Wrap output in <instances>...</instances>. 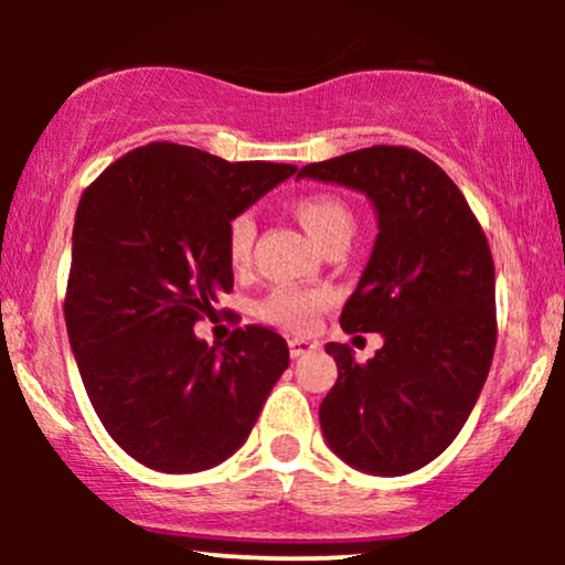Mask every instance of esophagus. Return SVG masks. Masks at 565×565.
<instances>
[{"instance_id": "esophagus-1", "label": "esophagus", "mask_w": 565, "mask_h": 565, "mask_svg": "<svg viewBox=\"0 0 565 565\" xmlns=\"http://www.w3.org/2000/svg\"><path fill=\"white\" fill-rule=\"evenodd\" d=\"M316 350V342L310 340H302V337H295V340H289V353L291 359H300V355H308Z\"/></svg>"}]
</instances>
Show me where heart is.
I'll list each match as a JSON object with an SVG mask.
<instances>
[{"label": "heart", "mask_w": 565, "mask_h": 565, "mask_svg": "<svg viewBox=\"0 0 565 565\" xmlns=\"http://www.w3.org/2000/svg\"><path fill=\"white\" fill-rule=\"evenodd\" d=\"M291 212L300 225L310 233L316 244L323 249L332 244H348L353 236L355 217L353 210L334 193H305L291 201ZM257 225L249 212L236 215L228 225V260L236 268H244L252 260ZM329 308V295L323 289H297L278 287L260 302L263 321L274 327L289 329V332H308L316 327L319 316Z\"/></svg>", "instance_id": "obj_1"}]
</instances>
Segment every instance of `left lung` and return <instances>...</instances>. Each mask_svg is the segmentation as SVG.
I'll return each instance as SVG.
<instances>
[{
  "mask_svg": "<svg viewBox=\"0 0 565 565\" xmlns=\"http://www.w3.org/2000/svg\"><path fill=\"white\" fill-rule=\"evenodd\" d=\"M313 178L366 193L377 238L342 308L348 334L385 337L374 359L329 342L337 382L321 401L323 438L369 476L425 468L468 423L497 345L494 260L462 191L406 146H372L308 164Z\"/></svg>",
  "mask_w": 565,
  "mask_h": 565,
  "instance_id": "1",
  "label": "left lung"
}]
</instances>
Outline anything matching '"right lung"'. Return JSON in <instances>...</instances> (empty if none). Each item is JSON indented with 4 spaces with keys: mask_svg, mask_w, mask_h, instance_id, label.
<instances>
[{
    "mask_svg": "<svg viewBox=\"0 0 565 565\" xmlns=\"http://www.w3.org/2000/svg\"><path fill=\"white\" fill-rule=\"evenodd\" d=\"M295 172L148 142L82 193L68 342L103 427L146 468L199 472L228 459L289 366L274 329H236L217 350L193 323L233 289L231 220Z\"/></svg>",
    "mask_w": 565,
    "mask_h": 565,
    "instance_id": "right-lung-1",
    "label": "right lung"
}]
</instances>
